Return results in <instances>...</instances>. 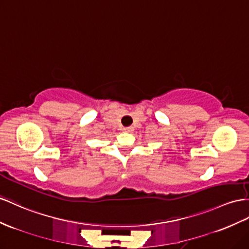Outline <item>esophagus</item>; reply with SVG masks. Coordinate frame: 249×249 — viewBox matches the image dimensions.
Masks as SVG:
<instances>
[{
    "label": "esophagus",
    "mask_w": 249,
    "mask_h": 249,
    "mask_svg": "<svg viewBox=\"0 0 249 249\" xmlns=\"http://www.w3.org/2000/svg\"><path fill=\"white\" fill-rule=\"evenodd\" d=\"M132 130H133V127H131V126L124 127V128H123V131H125V132H131Z\"/></svg>",
    "instance_id": "esophagus-1"
}]
</instances>
